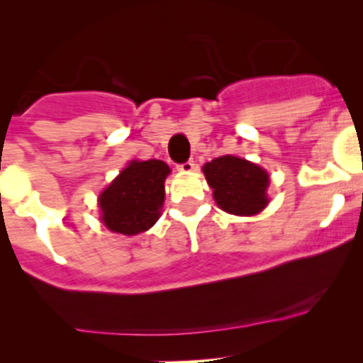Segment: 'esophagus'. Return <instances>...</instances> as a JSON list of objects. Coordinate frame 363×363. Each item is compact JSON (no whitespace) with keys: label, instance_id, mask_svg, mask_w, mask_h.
I'll return each mask as SVG.
<instances>
[{"label":"esophagus","instance_id":"1","mask_svg":"<svg viewBox=\"0 0 363 363\" xmlns=\"http://www.w3.org/2000/svg\"><path fill=\"white\" fill-rule=\"evenodd\" d=\"M177 168L183 171V173H189V171H192L195 168V162L194 161H185V162H182V164H178Z\"/></svg>","mask_w":363,"mask_h":363}]
</instances>
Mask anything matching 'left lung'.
Masks as SVG:
<instances>
[{
  "instance_id": "obj_1",
  "label": "left lung",
  "mask_w": 363,
  "mask_h": 363,
  "mask_svg": "<svg viewBox=\"0 0 363 363\" xmlns=\"http://www.w3.org/2000/svg\"><path fill=\"white\" fill-rule=\"evenodd\" d=\"M214 201L223 211L236 216L257 214L267 206L269 177L260 166L235 156L216 157L203 166Z\"/></svg>"
}]
</instances>
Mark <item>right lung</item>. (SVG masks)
<instances>
[{"label":"right lung","instance_id":"add662e5","mask_svg":"<svg viewBox=\"0 0 363 363\" xmlns=\"http://www.w3.org/2000/svg\"><path fill=\"white\" fill-rule=\"evenodd\" d=\"M169 174L166 162L132 161L101 194L103 223L121 235H137L160 219L164 202V180Z\"/></svg>","mask_w":363,"mask_h":363}]
</instances>
